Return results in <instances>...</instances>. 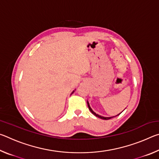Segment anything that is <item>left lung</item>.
I'll list each match as a JSON object with an SVG mask.
<instances>
[{
  "label": "left lung",
  "instance_id": "8db88e82",
  "mask_svg": "<svg viewBox=\"0 0 159 159\" xmlns=\"http://www.w3.org/2000/svg\"><path fill=\"white\" fill-rule=\"evenodd\" d=\"M87 103H88V109H90V111H91V113H92V114H94V115H95V116H97V117H98V118H102V119H104V120H109V119H111V118H114V117H115V116H118V115H119V114H120H120H118V115H116V116H113V117H104V116H99V115H98V114H96V113H95V112H94V111H93V110H92V109H91V108H90V105H89V103H88V101H87Z\"/></svg>",
  "mask_w": 159,
  "mask_h": 159
}]
</instances>
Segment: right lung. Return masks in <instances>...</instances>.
<instances>
[{
    "label": "right lung",
    "instance_id": "obj_1",
    "mask_svg": "<svg viewBox=\"0 0 159 159\" xmlns=\"http://www.w3.org/2000/svg\"><path fill=\"white\" fill-rule=\"evenodd\" d=\"M74 92H73V93H74Z\"/></svg>",
    "mask_w": 159,
    "mask_h": 159
}]
</instances>
